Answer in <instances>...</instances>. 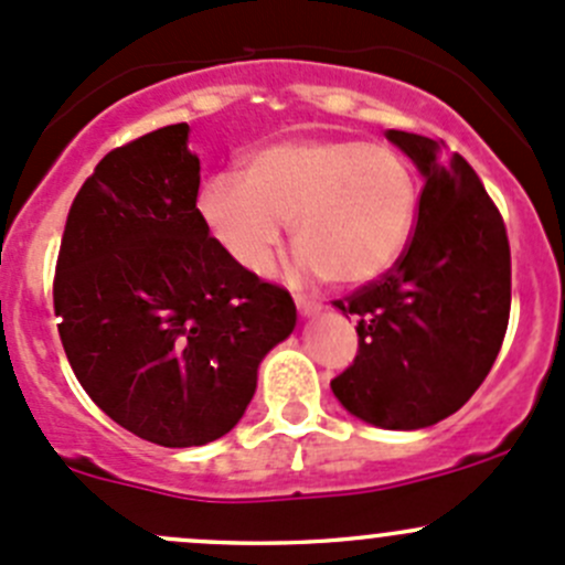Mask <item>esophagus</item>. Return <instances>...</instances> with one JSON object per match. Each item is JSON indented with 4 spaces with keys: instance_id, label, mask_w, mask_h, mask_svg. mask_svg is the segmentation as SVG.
Returning a JSON list of instances; mask_svg holds the SVG:
<instances>
[{
    "instance_id": "obj_1",
    "label": "esophagus",
    "mask_w": 565,
    "mask_h": 565,
    "mask_svg": "<svg viewBox=\"0 0 565 565\" xmlns=\"http://www.w3.org/2000/svg\"><path fill=\"white\" fill-rule=\"evenodd\" d=\"M295 306H298V311H300V315H303V317L317 315V311L322 309V303H319V300L306 298V295H295Z\"/></svg>"
}]
</instances>
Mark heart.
I'll return each instance as SVG.
<instances>
[{"label":"heart","instance_id":"1","mask_svg":"<svg viewBox=\"0 0 565 565\" xmlns=\"http://www.w3.org/2000/svg\"><path fill=\"white\" fill-rule=\"evenodd\" d=\"M243 174L210 177L199 210L210 235L256 276L273 267L289 221L300 267L341 287L391 270L413 235L418 182L388 145L278 141L250 152Z\"/></svg>","mask_w":565,"mask_h":565}]
</instances>
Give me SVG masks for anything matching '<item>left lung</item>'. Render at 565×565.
Returning <instances> with one entry per match:
<instances>
[{
	"label": "left lung",
	"instance_id": "1",
	"mask_svg": "<svg viewBox=\"0 0 565 565\" xmlns=\"http://www.w3.org/2000/svg\"><path fill=\"white\" fill-rule=\"evenodd\" d=\"M424 174L418 215L396 265L335 309L358 319V355L330 380L355 418L424 429L487 380L511 311V248L500 210L443 141L388 130Z\"/></svg>",
	"mask_w": 565,
	"mask_h": 565
}]
</instances>
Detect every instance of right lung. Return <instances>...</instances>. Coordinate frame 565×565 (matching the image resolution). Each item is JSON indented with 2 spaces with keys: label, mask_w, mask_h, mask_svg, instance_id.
Segmentation results:
<instances>
[{
  "label": "right lung",
  "mask_w": 565,
  "mask_h": 565,
  "mask_svg": "<svg viewBox=\"0 0 565 565\" xmlns=\"http://www.w3.org/2000/svg\"><path fill=\"white\" fill-rule=\"evenodd\" d=\"M177 122L111 150L67 213L54 315L73 374L122 429L167 448L224 437L292 298L237 265L196 207L199 158Z\"/></svg>",
  "instance_id": "right-lung-1"
}]
</instances>
